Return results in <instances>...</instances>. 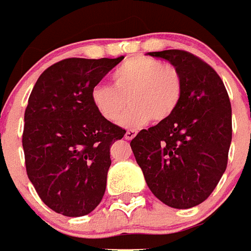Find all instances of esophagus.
I'll return each instance as SVG.
<instances>
[{"label": "esophagus", "mask_w": 251, "mask_h": 251, "mask_svg": "<svg viewBox=\"0 0 251 251\" xmlns=\"http://www.w3.org/2000/svg\"><path fill=\"white\" fill-rule=\"evenodd\" d=\"M135 136H136V131H133V129H129V131L126 132L124 138H126V140H132V138H135Z\"/></svg>", "instance_id": "34e87169"}]
</instances>
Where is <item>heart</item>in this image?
Segmentation results:
<instances>
[{
  "mask_svg": "<svg viewBox=\"0 0 251 251\" xmlns=\"http://www.w3.org/2000/svg\"><path fill=\"white\" fill-rule=\"evenodd\" d=\"M113 87L97 84L91 101L97 113L110 123L123 118L124 127H141L149 122L162 123L177 110L182 97V77L171 63L148 57L128 59L114 71Z\"/></svg>",
  "mask_w": 251,
  "mask_h": 251,
  "instance_id": "obj_1",
  "label": "heart"
}]
</instances>
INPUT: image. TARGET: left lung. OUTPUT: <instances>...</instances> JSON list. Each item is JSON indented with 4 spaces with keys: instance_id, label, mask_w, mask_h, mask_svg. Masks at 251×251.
<instances>
[{
    "instance_id": "left-lung-1",
    "label": "left lung",
    "mask_w": 251,
    "mask_h": 251,
    "mask_svg": "<svg viewBox=\"0 0 251 251\" xmlns=\"http://www.w3.org/2000/svg\"><path fill=\"white\" fill-rule=\"evenodd\" d=\"M148 54L179 70L182 97L170 119L138 132L132 151L159 201L174 208L194 207L207 200L227 168L229 97L215 70L194 54L177 49Z\"/></svg>"
}]
</instances>
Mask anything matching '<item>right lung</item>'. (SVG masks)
I'll use <instances>...</instances> for the list:
<instances>
[{
    "mask_svg": "<svg viewBox=\"0 0 251 251\" xmlns=\"http://www.w3.org/2000/svg\"><path fill=\"white\" fill-rule=\"evenodd\" d=\"M123 58L57 62L40 75L28 98L25 170L39 197L58 214L87 215L105 194L110 148L126 129L97 113L91 91Z\"/></svg>",
    "mask_w": 251,
    "mask_h": 251,
    "instance_id": "add662e5",
    "label": "right lung"
}]
</instances>
